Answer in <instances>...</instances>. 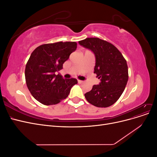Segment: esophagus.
<instances>
[{"instance_id": "1", "label": "esophagus", "mask_w": 157, "mask_h": 157, "mask_svg": "<svg viewBox=\"0 0 157 157\" xmlns=\"http://www.w3.org/2000/svg\"><path fill=\"white\" fill-rule=\"evenodd\" d=\"M77 81H78V83H79V84H81V83L83 82L82 80H78Z\"/></svg>"}]
</instances>
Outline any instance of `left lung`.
<instances>
[{"label":"left lung","instance_id":"obj_1","mask_svg":"<svg viewBox=\"0 0 157 157\" xmlns=\"http://www.w3.org/2000/svg\"><path fill=\"white\" fill-rule=\"evenodd\" d=\"M79 44L94 52V73L101 82L84 94L86 100L98 107L113 105L122 95L128 80L126 61L121 52L110 42L99 38H86Z\"/></svg>","mask_w":157,"mask_h":157}]
</instances>
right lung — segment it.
Instances as JSON below:
<instances>
[{
  "label": "right lung",
  "instance_id": "1",
  "mask_svg": "<svg viewBox=\"0 0 157 157\" xmlns=\"http://www.w3.org/2000/svg\"><path fill=\"white\" fill-rule=\"evenodd\" d=\"M75 42H58L42 44L32 52L26 64L25 76L28 89L38 101L45 105H56L68 96L77 84L75 78H63L56 73L77 49Z\"/></svg>",
  "mask_w": 157,
  "mask_h": 157
}]
</instances>
